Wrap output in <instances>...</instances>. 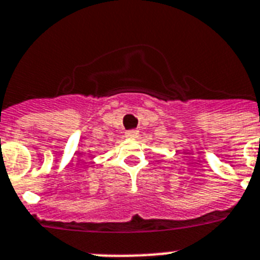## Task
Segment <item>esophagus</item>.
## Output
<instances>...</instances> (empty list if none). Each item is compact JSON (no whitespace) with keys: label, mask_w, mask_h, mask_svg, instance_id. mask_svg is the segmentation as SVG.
I'll list each match as a JSON object with an SVG mask.
<instances>
[{"label":"esophagus","mask_w":260,"mask_h":260,"mask_svg":"<svg viewBox=\"0 0 260 260\" xmlns=\"http://www.w3.org/2000/svg\"><path fill=\"white\" fill-rule=\"evenodd\" d=\"M125 136H127L128 139H137L139 137V131L137 129H131L125 132Z\"/></svg>","instance_id":"esophagus-1"}]
</instances>
